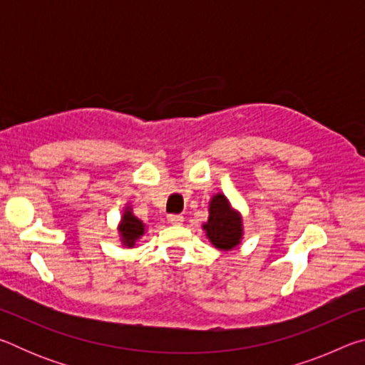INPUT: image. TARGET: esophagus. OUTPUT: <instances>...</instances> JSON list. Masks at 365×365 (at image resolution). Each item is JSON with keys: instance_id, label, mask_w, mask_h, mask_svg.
<instances>
[{"instance_id": "esophagus-1", "label": "esophagus", "mask_w": 365, "mask_h": 365, "mask_svg": "<svg viewBox=\"0 0 365 365\" xmlns=\"http://www.w3.org/2000/svg\"><path fill=\"white\" fill-rule=\"evenodd\" d=\"M168 220H169V224H172V225H180L183 222V215L182 214H169Z\"/></svg>"}]
</instances>
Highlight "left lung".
Wrapping results in <instances>:
<instances>
[{"label":"left lung","mask_w":365,"mask_h":365,"mask_svg":"<svg viewBox=\"0 0 365 365\" xmlns=\"http://www.w3.org/2000/svg\"><path fill=\"white\" fill-rule=\"evenodd\" d=\"M207 238L219 250H232L242 238V219L233 211L224 195L212 197L209 220L205 225Z\"/></svg>","instance_id":"left-lung-1"}]
</instances>
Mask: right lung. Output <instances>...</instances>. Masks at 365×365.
Instances as JSON below:
<instances>
[{"instance_id":"add662e5","label":"right lung","mask_w":365,"mask_h":365,"mask_svg":"<svg viewBox=\"0 0 365 365\" xmlns=\"http://www.w3.org/2000/svg\"><path fill=\"white\" fill-rule=\"evenodd\" d=\"M145 227L141 222L132 215V212H125L122 219V225H120V233L123 237V242H125L128 246H132L135 240L143 235Z\"/></svg>"}]
</instances>
